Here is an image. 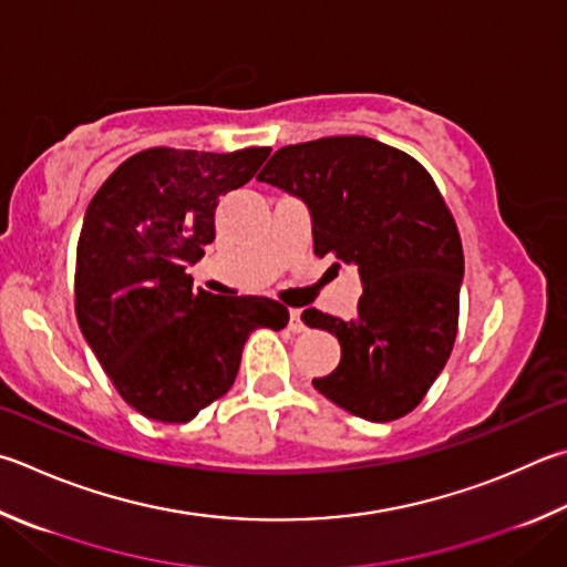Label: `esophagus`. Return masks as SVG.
I'll use <instances>...</instances> for the list:
<instances>
[{"label": "esophagus", "instance_id": "1", "mask_svg": "<svg viewBox=\"0 0 567 567\" xmlns=\"http://www.w3.org/2000/svg\"><path fill=\"white\" fill-rule=\"evenodd\" d=\"M290 329L292 332H305L307 324L302 319V310H290Z\"/></svg>", "mask_w": 567, "mask_h": 567}]
</instances>
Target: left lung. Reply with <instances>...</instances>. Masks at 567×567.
I'll return each instance as SVG.
<instances>
[{
	"mask_svg": "<svg viewBox=\"0 0 567 567\" xmlns=\"http://www.w3.org/2000/svg\"><path fill=\"white\" fill-rule=\"evenodd\" d=\"M257 181L300 198L315 252L362 277L354 319L302 315L342 347L339 367L315 389L367 421L409 414L444 369L458 324L463 250L436 183L406 153L367 136L285 146Z\"/></svg>",
	"mask_w": 567,
	"mask_h": 567,
	"instance_id": "obj_1",
	"label": "left lung"
}]
</instances>
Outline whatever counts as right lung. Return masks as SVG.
<instances>
[{
    "label": "right lung",
    "mask_w": 567,
    "mask_h": 567,
    "mask_svg": "<svg viewBox=\"0 0 567 567\" xmlns=\"http://www.w3.org/2000/svg\"><path fill=\"white\" fill-rule=\"evenodd\" d=\"M270 148H151L111 173L89 203L76 252V319L126 404L185 424L228 391L257 327L290 312L270 297L193 290L185 275L215 240V205Z\"/></svg>",
    "instance_id": "add662e5"
}]
</instances>
